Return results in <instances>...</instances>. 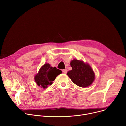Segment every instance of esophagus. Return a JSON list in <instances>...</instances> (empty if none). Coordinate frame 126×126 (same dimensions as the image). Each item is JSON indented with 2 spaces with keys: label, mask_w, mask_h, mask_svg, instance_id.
<instances>
[{
  "label": "esophagus",
  "mask_w": 126,
  "mask_h": 126,
  "mask_svg": "<svg viewBox=\"0 0 126 126\" xmlns=\"http://www.w3.org/2000/svg\"><path fill=\"white\" fill-rule=\"evenodd\" d=\"M62 71H63V72L64 74H66L67 72V69H63L62 70Z\"/></svg>",
  "instance_id": "1"
}]
</instances>
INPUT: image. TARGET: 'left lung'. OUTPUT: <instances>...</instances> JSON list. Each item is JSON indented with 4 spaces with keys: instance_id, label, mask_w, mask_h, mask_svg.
Segmentation results:
<instances>
[{
    "instance_id": "1",
    "label": "left lung",
    "mask_w": 126,
    "mask_h": 126,
    "mask_svg": "<svg viewBox=\"0 0 126 126\" xmlns=\"http://www.w3.org/2000/svg\"><path fill=\"white\" fill-rule=\"evenodd\" d=\"M72 70L67 75L75 84L81 87H88L94 80V71L88 64L74 60L70 62Z\"/></svg>"
}]
</instances>
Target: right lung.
Segmentation results:
<instances>
[{
	"label": "right lung",
	"instance_id": "obj_1",
	"mask_svg": "<svg viewBox=\"0 0 126 126\" xmlns=\"http://www.w3.org/2000/svg\"><path fill=\"white\" fill-rule=\"evenodd\" d=\"M61 73V70L51 67L49 64H45L35 76V80L39 86L46 88L48 85H51L56 77Z\"/></svg>",
	"mask_w": 126,
	"mask_h": 126
}]
</instances>
